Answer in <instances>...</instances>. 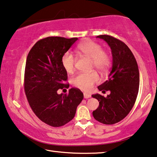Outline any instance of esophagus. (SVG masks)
Listing matches in <instances>:
<instances>
[{
    "mask_svg": "<svg viewBox=\"0 0 157 157\" xmlns=\"http://www.w3.org/2000/svg\"><path fill=\"white\" fill-rule=\"evenodd\" d=\"M91 97V95L87 93H84V98L85 99H89V98Z\"/></svg>",
    "mask_w": 157,
    "mask_h": 157,
    "instance_id": "34e87169",
    "label": "esophagus"
}]
</instances>
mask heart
<instances>
[{"mask_svg": "<svg viewBox=\"0 0 157 157\" xmlns=\"http://www.w3.org/2000/svg\"><path fill=\"white\" fill-rule=\"evenodd\" d=\"M78 50L81 54L92 60L91 66L101 73L108 71L111 64V56L108 51L104 50L99 44L91 40H85L78 46ZM76 58L70 52L65 53L61 58L63 67L67 73H72L75 69ZM99 81L97 72L90 73H79L72 79L75 86L88 92L92 90L94 85Z\"/></svg>", "mask_w": 157, "mask_h": 157, "instance_id": "1", "label": "heart"}]
</instances>
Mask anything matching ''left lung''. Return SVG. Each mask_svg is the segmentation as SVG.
<instances>
[{"mask_svg": "<svg viewBox=\"0 0 157 157\" xmlns=\"http://www.w3.org/2000/svg\"><path fill=\"white\" fill-rule=\"evenodd\" d=\"M111 49L113 65L109 79L98 86L99 90L109 91L104 97L99 94L92 95L99 102L98 108L92 112L99 122L112 125L125 118L136 101L140 85L138 65L128 46L119 39L109 35H99Z\"/></svg>", "mask_w": 157, "mask_h": 157, "instance_id": "1", "label": "left lung"}]
</instances>
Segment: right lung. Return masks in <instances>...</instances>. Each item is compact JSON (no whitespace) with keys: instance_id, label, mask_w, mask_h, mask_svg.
Instances as JSON below:
<instances>
[{"instance_id":"obj_1","label":"right lung","mask_w":157,"mask_h":157,"mask_svg":"<svg viewBox=\"0 0 157 157\" xmlns=\"http://www.w3.org/2000/svg\"><path fill=\"white\" fill-rule=\"evenodd\" d=\"M78 38L48 36L40 39L28 53L25 71V92L34 113L42 122L60 127L74 118L83 93L71 88L68 94L58 90L69 87L61 58Z\"/></svg>"}]
</instances>
